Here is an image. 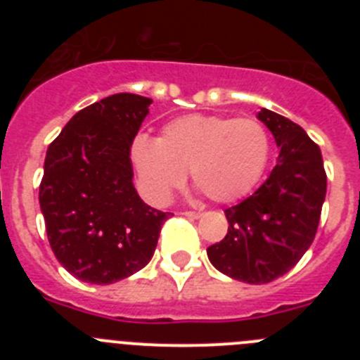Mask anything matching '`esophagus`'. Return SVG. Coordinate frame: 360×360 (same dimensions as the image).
Returning a JSON list of instances; mask_svg holds the SVG:
<instances>
[{
  "label": "esophagus",
  "instance_id": "1",
  "mask_svg": "<svg viewBox=\"0 0 360 360\" xmlns=\"http://www.w3.org/2000/svg\"><path fill=\"white\" fill-rule=\"evenodd\" d=\"M184 216H187V218H193V219H198L200 216H202V212H196V211H186L182 212Z\"/></svg>",
  "mask_w": 360,
  "mask_h": 360
}]
</instances>
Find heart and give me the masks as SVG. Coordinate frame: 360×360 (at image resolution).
<instances>
[{
	"mask_svg": "<svg viewBox=\"0 0 360 360\" xmlns=\"http://www.w3.org/2000/svg\"><path fill=\"white\" fill-rule=\"evenodd\" d=\"M270 157V136L256 119L184 115L162 128L157 141L136 136L131 162L146 198L169 202L191 169L193 182L209 200L231 203L262 180Z\"/></svg>",
	"mask_w": 360,
	"mask_h": 360,
	"instance_id": "obj_1",
	"label": "heart"
}]
</instances>
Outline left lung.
<instances>
[{
	"mask_svg": "<svg viewBox=\"0 0 360 360\" xmlns=\"http://www.w3.org/2000/svg\"><path fill=\"white\" fill-rule=\"evenodd\" d=\"M257 119L274 135L278 164L259 189L225 209L227 236L209 262L238 281L263 285L287 274L316 238L326 196L321 149L301 126L263 108Z\"/></svg>",
	"mask_w": 360,
	"mask_h": 360,
	"instance_id": "8db88e82",
	"label": "left lung"
}]
</instances>
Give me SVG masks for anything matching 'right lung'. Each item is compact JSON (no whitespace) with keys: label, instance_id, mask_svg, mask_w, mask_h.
<instances>
[{"label":"right lung","instance_id":"1","mask_svg":"<svg viewBox=\"0 0 360 360\" xmlns=\"http://www.w3.org/2000/svg\"><path fill=\"white\" fill-rule=\"evenodd\" d=\"M151 103L110 95L75 113L46 151L39 205L50 247L84 283L110 285L144 269L171 216L133 186L129 153Z\"/></svg>","mask_w":360,"mask_h":360}]
</instances>
